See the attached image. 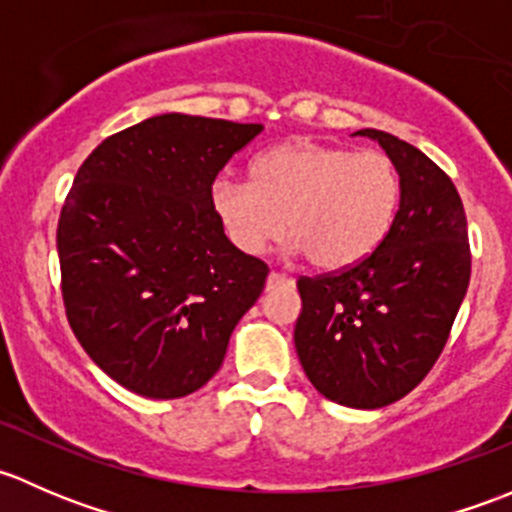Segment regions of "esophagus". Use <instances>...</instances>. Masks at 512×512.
Returning a JSON list of instances; mask_svg holds the SVG:
<instances>
[{"label": "esophagus", "mask_w": 512, "mask_h": 512, "mask_svg": "<svg viewBox=\"0 0 512 512\" xmlns=\"http://www.w3.org/2000/svg\"><path fill=\"white\" fill-rule=\"evenodd\" d=\"M280 285H292V280H289V277H285V275H277V272H270V275H267V292H270V289H275V287H280Z\"/></svg>", "instance_id": "1"}]
</instances>
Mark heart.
Returning a JSON list of instances; mask_svg holds the SVG:
<instances>
[{
  "instance_id": "b5f03b06",
  "label": "heart",
  "mask_w": 512,
  "mask_h": 512,
  "mask_svg": "<svg viewBox=\"0 0 512 512\" xmlns=\"http://www.w3.org/2000/svg\"><path fill=\"white\" fill-rule=\"evenodd\" d=\"M401 200V175L381 151L287 141L252 163V180L223 175L210 203L227 237L262 255L292 232L289 250L324 272L349 270L384 242Z\"/></svg>"
}]
</instances>
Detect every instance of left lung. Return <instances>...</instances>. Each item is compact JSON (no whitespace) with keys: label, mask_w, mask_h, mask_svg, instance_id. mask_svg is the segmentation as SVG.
Masks as SVG:
<instances>
[{"label":"left lung","mask_w":512,"mask_h":512,"mask_svg":"<svg viewBox=\"0 0 512 512\" xmlns=\"http://www.w3.org/2000/svg\"><path fill=\"white\" fill-rule=\"evenodd\" d=\"M401 175L394 225L359 265L299 277L294 347L334 404L381 409L431 371L471 280L468 223L453 180L411 143L364 128Z\"/></svg>","instance_id":"left-lung-1"}]
</instances>
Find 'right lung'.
Instances as JSON below:
<instances>
[{"label":"right lung","instance_id":"1","mask_svg":"<svg viewBox=\"0 0 512 512\" xmlns=\"http://www.w3.org/2000/svg\"><path fill=\"white\" fill-rule=\"evenodd\" d=\"M260 123L163 113L108 136L61 208L66 317L98 369L148 399H180L223 366L267 265L237 250L210 203Z\"/></svg>","mask_w":512,"mask_h":512}]
</instances>
